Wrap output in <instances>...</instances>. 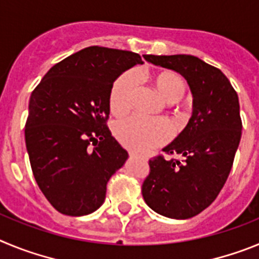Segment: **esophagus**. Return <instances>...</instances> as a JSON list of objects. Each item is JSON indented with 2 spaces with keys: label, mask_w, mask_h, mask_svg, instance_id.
Returning a JSON list of instances; mask_svg holds the SVG:
<instances>
[{
  "label": "esophagus",
  "mask_w": 259,
  "mask_h": 259,
  "mask_svg": "<svg viewBox=\"0 0 259 259\" xmlns=\"http://www.w3.org/2000/svg\"><path fill=\"white\" fill-rule=\"evenodd\" d=\"M130 155H131V157H139V155H137L136 153H134V152H131V153H130Z\"/></svg>",
  "instance_id": "1"
}]
</instances>
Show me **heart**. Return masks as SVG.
Wrapping results in <instances>:
<instances>
[{
    "label": "heart",
    "instance_id": "obj_1",
    "mask_svg": "<svg viewBox=\"0 0 259 259\" xmlns=\"http://www.w3.org/2000/svg\"><path fill=\"white\" fill-rule=\"evenodd\" d=\"M155 92L167 104L179 102L187 85L179 75L162 72L153 79ZM140 88V76L136 71H128L114 83L110 93V109L115 115H123L131 109ZM114 134L123 146L137 153H145L170 140L171 130L164 122L148 120L140 116L119 120Z\"/></svg>",
    "mask_w": 259,
    "mask_h": 259
}]
</instances>
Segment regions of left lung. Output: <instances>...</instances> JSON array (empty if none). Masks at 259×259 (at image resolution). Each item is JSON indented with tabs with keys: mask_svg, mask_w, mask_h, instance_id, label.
<instances>
[{
	"mask_svg": "<svg viewBox=\"0 0 259 259\" xmlns=\"http://www.w3.org/2000/svg\"><path fill=\"white\" fill-rule=\"evenodd\" d=\"M144 58L182 75L193 98L187 127L162 149L184 161L152 158L141 188L144 201L167 218H192L211 205L230 175L241 139L239 97L219 68L197 57L149 54Z\"/></svg>",
	"mask_w": 259,
	"mask_h": 259,
	"instance_id": "1",
	"label": "left lung"
}]
</instances>
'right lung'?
<instances>
[{
	"label": "right lung",
	"mask_w": 259,
	"mask_h": 259,
	"mask_svg": "<svg viewBox=\"0 0 259 259\" xmlns=\"http://www.w3.org/2000/svg\"><path fill=\"white\" fill-rule=\"evenodd\" d=\"M134 52L89 47L53 66L32 92L26 146L38 188L71 217L96 211L128 153L106 125L113 84L143 65Z\"/></svg>",
	"instance_id": "right-lung-1"
}]
</instances>
